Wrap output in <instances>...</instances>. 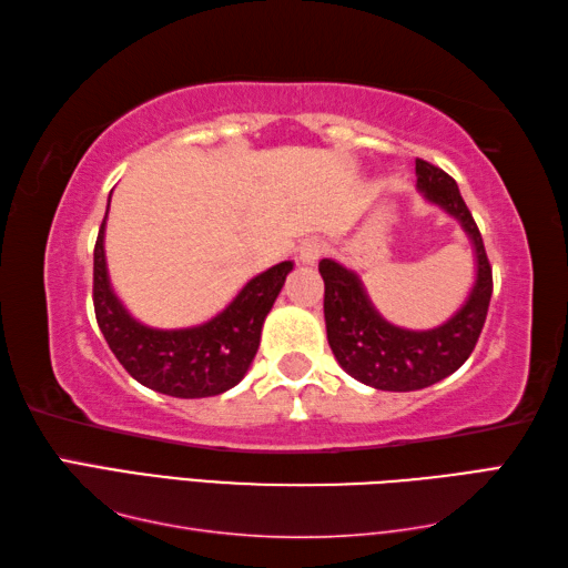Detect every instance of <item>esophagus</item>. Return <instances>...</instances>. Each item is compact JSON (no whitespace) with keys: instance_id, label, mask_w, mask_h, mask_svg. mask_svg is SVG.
<instances>
[{"instance_id":"obj_1","label":"esophagus","mask_w":568,"mask_h":568,"mask_svg":"<svg viewBox=\"0 0 568 568\" xmlns=\"http://www.w3.org/2000/svg\"><path fill=\"white\" fill-rule=\"evenodd\" d=\"M324 253H327V244H324L322 239H310L303 246H300L297 256L305 265H315L324 256Z\"/></svg>"}]
</instances>
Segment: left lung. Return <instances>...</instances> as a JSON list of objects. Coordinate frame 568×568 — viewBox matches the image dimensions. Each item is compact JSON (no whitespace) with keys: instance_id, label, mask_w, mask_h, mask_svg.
Returning a JSON list of instances; mask_svg holds the SVG:
<instances>
[{"instance_id":"1","label":"left lung","mask_w":568,"mask_h":568,"mask_svg":"<svg viewBox=\"0 0 568 568\" xmlns=\"http://www.w3.org/2000/svg\"><path fill=\"white\" fill-rule=\"evenodd\" d=\"M415 173L425 200L458 220L476 253V283L452 320L425 332L395 327L378 315L354 271L332 258L320 261L324 322L336 361L356 381L395 393L427 388L462 368L484 329L493 295V271L484 239L454 178L422 159L415 161Z\"/></svg>"}]
</instances>
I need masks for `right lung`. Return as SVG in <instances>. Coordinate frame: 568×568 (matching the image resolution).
<instances>
[{
    "label": "right lung",
    "instance_id": "right-lung-1",
    "mask_svg": "<svg viewBox=\"0 0 568 568\" xmlns=\"http://www.w3.org/2000/svg\"><path fill=\"white\" fill-rule=\"evenodd\" d=\"M104 224L106 214L94 244L92 303L119 364L141 385L173 397H210L234 388L258 352L265 315L281 295L293 261L251 277L210 322L187 329H153L131 317L112 291L104 258Z\"/></svg>",
    "mask_w": 568,
    "mask_h": 568
}]
</instances>
